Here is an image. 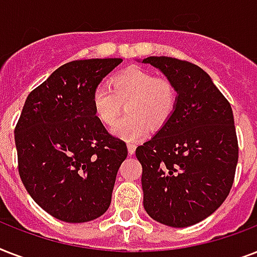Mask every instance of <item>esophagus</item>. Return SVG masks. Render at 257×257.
<instances>
[{"label": "esophagus", "mask_w": 257, "mask_h": 257, "mask_svg": "<svg viewBox=\"0 0 257 257\" xmlns=\"http://www.w3.org/2000/svg\"><path fill=\"white\" fill-rule=\"evenodd\" d=\"M136 144H131V143H129L128 144V153L129 155H135V152H136Z\"/></svg>", "instance_id": "1"}]
</instances>
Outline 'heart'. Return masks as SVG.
<instances>
[{
  "mask_svg": "<svg viewBox=\"0 0 257 257\" xmlns=\"http://www.w3.org/2000/svg\"><path fill=\"white\" fill-rule=\"evenodd\" d=\"M177 92L167 78H157L148 70L132 68L110 80V88L98 85L92 92L94 114L105 125L118 116L126 102V116L112 126V133L125 141H136L148 132V125L160 128L175 110Z\"/></svg>",
  "mask_w": 257,
  "mask_h": 257,
  "instance_id": "heart-1",
  "label": "heart"
}]
</instances>
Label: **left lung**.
<instances>
[{
	"label": "left lung",
	"mask_w": 257,
	"mask_h": 257,
	"mask_svg": "<svg viewBox=\"0 0 257 257\" xmlns=\"http://www.w3.org/2000/svg\"><path fill=\"white\" fill-rule=\"evenodd\" d=\"M177 92L171 118L136 149L144 208L173 228L197 224L227 199L239 147L233 113L207 72L172 57H147Z\"/></svg>",
	"instance_id": "1"
}]
</instances>
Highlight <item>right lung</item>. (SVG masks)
Here are the masks:
<instances>
[{"label":"right lung","instance_id":"1","mask_svg":"<svg viewBox=\"0 0 257 257\" xmlns=\"http://www.w3.org/2000/svg\"><path fill=\"white\" fill-rule=\"evenodd\" d=\"M121 62L90 58L60 66L30 92L14 129L26 191L61 221H92L110 205L128 149L96 117L92 92Z\"/></svg>","mask_w":257,"mask_h":257}]
</instances>
